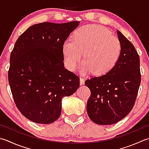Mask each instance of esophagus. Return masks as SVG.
Here are the masks:
<instances>
[{
  "label": "esophagus",
  "mask_w": 149,
  "mask_h": 149,
  "mask_svg": "<svg viewBox=\"0 0 149 149\" xmlns=\"http://www.w3.org/2000/svg\"><path fill=\"white\" fill-rule=\"evenodd\" d=\"M84 79L82 77H80V84L81 85H82V84H84Z\"/></svg>",
  "instance_id": "esophagus-1"
}]
</instances>
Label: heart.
<instances>
[{"mask_svg":"<svg viewBox=\"0 0 149 149\" xmlns=\"http://www.w3.org/2000/svg\"><path fill=\"white\" fill-rule=\"evenodd\" d=\"M62 49L66 65L70 70L76 68L84 52L82 72H92L94 75H102L116 65L121 53V44L107 28L88 25L75 31L72 39L66 40Z\"/></svg>","mask_w":149,"mask_h":149,"instance_id":"obj_1","label":"heart"}]
</instances>
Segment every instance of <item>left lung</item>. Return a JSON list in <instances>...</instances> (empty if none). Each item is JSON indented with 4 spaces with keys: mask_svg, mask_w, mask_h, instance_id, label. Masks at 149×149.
<instances>
[{
    "mask_svg": "<svg viewBox=\"0 0 149 149\" xmlns=\"http://www.w3.org/2000/svg\"><path fill=\"white\" fill-rule=\"evenodd\" d=\"M121 53L111 71L86 80L91 91L86 110L90 119L101 125L118 123L134 105L141 83L139 55L132 43L117 31Z\"/></svg>",
    "mask_w": 149,
    "mask_h": 149,
    "instance_id": "obj_1",
    "label": "left lung"
}]
</instances>
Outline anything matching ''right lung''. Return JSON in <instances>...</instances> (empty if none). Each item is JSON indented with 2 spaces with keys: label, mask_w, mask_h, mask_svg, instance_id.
Segmentation results:
<instances>
[{
  "label": "right lung",
  "mask_w": 149,
  "mask_h": 149,
  "mask_svg": "<svg viewBox=\"0 0 149 149\" xmlns=\"http://www.w3.org/2000/svg\"><path fill=\"white\" fill-rule=\"evenodd\" d=\"M80 22H42L29 27L10 55L8 81L16 107L29 120L49 124L59 118L63 97L79 77L64 67L63 45Z\"/></svg>",
  "instance_id": "right-lung-1"
}]
</instances>
